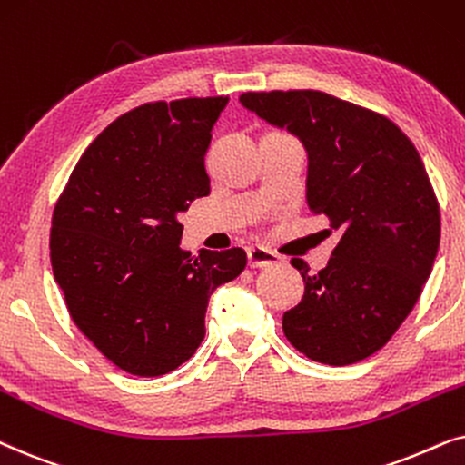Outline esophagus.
<instances>
[{
	"mask_svg": "<svg viewBox=\"0 0 465 465\" xmlns=\"http://www.w3.org/2000/svg\"><path fill=\"white\" fill-rule=\"evenodd\" d=\"M246 255H249L251 268H268V265L281 262V257H278L274 251L263 249V246H251V249L246 251Z\"/></svg>",
	"mask_w": 465,
	"mask_h": 465,
	"instance_id": "1",
	"label": "esophagus"
}]
</instances>
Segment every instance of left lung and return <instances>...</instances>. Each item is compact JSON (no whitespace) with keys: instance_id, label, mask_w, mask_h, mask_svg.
Wrapping results in <instances>:
<instances>
[{"instance_id":"1","label":"left lung","mask_w":465,"mask_h":465,"mask_svg":"<svg viewBox=\"0 0 465 465\" xmlns=\"http://www.w3.org/2000/svg\"><path fill=\"white\" fill-rule=\"evenodd\" d=\"M240 102L304 142L308 206L342 233L317 274L291 259L306 287L282 314L284 336L325 366L361 361L411 314L440 246V206L419 151L387 116L323 91L244 93Z\"/></svg>"}]
</instances>
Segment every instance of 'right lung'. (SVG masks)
Here are the masks:
<instances>
[{
	"mask_svg": "<svg viewBox=\"0 0 465 465\" xmlns=\"http://www.w3.org/2000/svg\"><path fill=\"white\" fill-rule=\"evenodd\" d=\"M229 97L148 102L110 123L53 210L51 263L74 325L123 372L163 376L206 336L210 293L242 249L181 251L176 216L208 195L203 154Z\"/></svg>",
	"mask_w": 465,
	"mask_h": 465,
	"instance_id": "right-lung-1",
	"label": "right lung"
}]
</instances>
